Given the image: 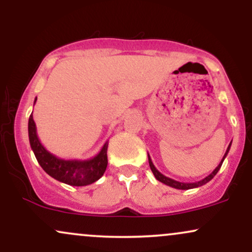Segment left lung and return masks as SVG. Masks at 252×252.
<instances>
[{"mask_svg":"<svg viewBox=\"0 0 252 252\" xmlns=\"http://www.w3.org/2000/svg\"><path fill=\"white\" fill-rule=\"evenodd\" d=\"M231 143H232V142H231ZM231 143L228 144V147H227V149H226V153H225L224 158H221L220 163L218 164V167H217V168H216L215 170H213V172L211 173L210 175H207L206 178L202 179V180H200V181H196V182H180V181L173 180V179H170V178H168V176L163 175L162 173H160L158 169H156V167L154 166V163H153L152 158H150V156H149V154H148V161H149L150 169H152L153 174H154V176L156 178V180H158L160 182H162V184L167 185V186L173 187V189H196V187H200V186H202V185L207 184V182L211 181L213 178H215V175L217 174V173H218V170L220 169V167H221V164H222V161H224L225 158H226L228 150H230V148H231Z\"/></svg>","mask_w":252,"mask_h":252,"instance_id":"obj_1","label":"left lung"}]
</instances>
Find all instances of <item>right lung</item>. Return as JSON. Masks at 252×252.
Returning a JSON list of instances; mask_svg holds the SVG:
<instances>
[{"mask_svg": "<svg viewBox=\"0 0 252 252\" xmlns=\"http://www.w3.org/2000/svg\"><path fill=\"white\" fill-rule=\"evenodd\" d=\"M36 102V98L34 104ZM28 136L31 148L35 155L37 162L48 175L56 180L70 186H88L102 178L108 166V141L103 148L94 158L88 160H63L48 152L40 142L36 134V126L33 115L28 121Z\"/></svg>", "mask_w": 252, "mask_h": 252, "instance_id": "right-lung-1", "label": "right lung"}]
</instances>
